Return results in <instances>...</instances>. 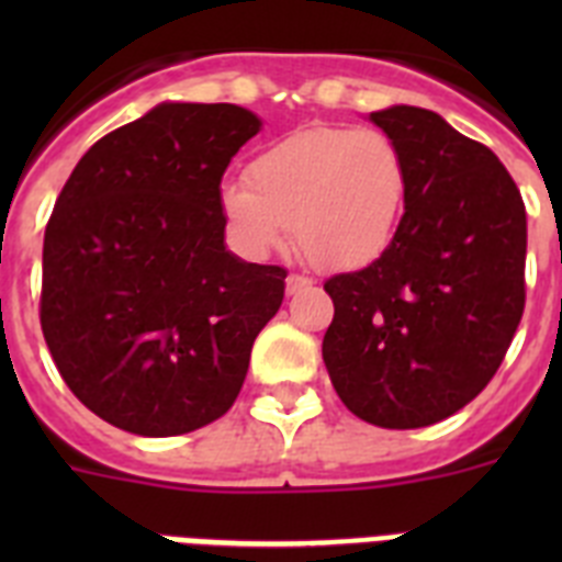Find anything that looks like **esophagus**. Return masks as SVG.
I'll use <instances>...</instances> for the list:
<instances>
[{"label": "esophagus", "instance_id": "1", "mask_svg": "<svg viewBox=\"0 0 562 562\" xmlns=\"http://www.w3.org/2000/svg\"><path fill=\"white\" fill-rule=\"evenodd\" d=\"M312 284H315V281H312V278H306V276H295V272H292V276L286 278V295H295V292L306 290V286H312Z\"/></svg>", "mask_w": 562, "mask_h": 562}]
</instances>
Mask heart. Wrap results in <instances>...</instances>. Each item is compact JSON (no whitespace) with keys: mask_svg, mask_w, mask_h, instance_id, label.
Returning <instances> with one entry per match:
<instances>
[{"mask_svg":"<svg viewBox=\"0 0 562 562\" xmlns=\"http://www.w3.org/2000/svg\"><path fill=\"white\" fill-rule=\"evenodd\" d=\"M247 181L222 186L220 207L250 256L286 247L292 227L312 265L362 270L380 261L400 233L411 173L385 132L312 126L256 154Z\"/></svg>","mask_w":562,"mask_h":562,"instance_id":"b5f03b06","label":"heart"}]
</instances>
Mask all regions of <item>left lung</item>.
<instances>
[{
  "mask_svg": "<svg viewBox=\"0 0 562 562\" xmlns=\"http://www.w3.org/2000/svg\"><path fill=\"white\" fill-rule=\"evenodd\" d=\"M369 121L408 162L389 252L329 278L324 362L342 405L391 430L428 428L484 391L524 315L526 211L501 160L441 114L389 106Z\"/></svg>",
  "mask_w": 562,
  "mask_h": 562,
  "instance_id": "8db88e82",
  "label": "left lung"
}]
</instances>
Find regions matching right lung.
<instances>
[{
    "label": "right lung",
    "mask_w": 562,
    "mask_h": 562,
    "mask_svg": "<svg viewBox=\"0 0 562 562\" xmlns=\"http://www.w3.org/2000/svg\"><path fill=\"white\" fill-rule=\"evenodd\" d=\"M261 132L236 103L162 101L78 160L44 231L42 331L69 391L137 436H180L236 402L284 267L225 245L220 182Z\"/></svg>",
    "instance_id": "right-lung-1"
}]
</instances>
